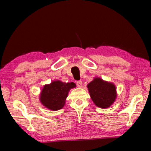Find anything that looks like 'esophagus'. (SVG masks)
I'll return each mask as SVG.
<instances>
[{
	"instance_id": "1",
	"label": "esophagus",
	"mask_w": 151,
	"mask_h": 151,
	"mask_svg": "<svg viewBox=\"0 0 151 151\" xmlns=\"http://www.w3.org/2000/svg\"><path fill=\"white\" fill-rule=\"evenodd\" d=\"M76 85H77V86L79 88L82 87V85H83V82H82L81 81H77V82H76Z\"/></svg>"
}]
</instances>
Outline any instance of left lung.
I'll return each instance as SVG.
<instances>
[{"mask_svg": "<svg viewBox=\"0 0 151 151\" xmlns=\"http://www.w3.org/2000/svg\"><path fill=\"white\" fill-rule=\"evenodd\" d=\"M91 98L96 106L101 109L111 106L115 101L117 93L113 83L95 77L87 85Z\"/></svg>", "mask_w": 151, "mask_h": 151, "instance_id": "obj_1", "label": "left lung"}]
</instances>
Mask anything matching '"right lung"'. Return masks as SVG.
I'll return each instance as SVG.
<instances>
[{
	"label": "right lung",
	"instance_id": "add662e5",
	"mask_svg": "<svg viewBox=\"0 0 151 151\" xmlns=\"http://www.w3.org/2000/svg\"><path fill=\"white\" fill-rule=\"evenodd\" d=\"M75 87L76 84L73 82L66 83L58 80L52 81L43 86L39 96L40 102L51 111H58L65 106L68 92Z\"/></svg>",
	"mask_w": 151,
	"mask_h": 151
}]
</instances>
